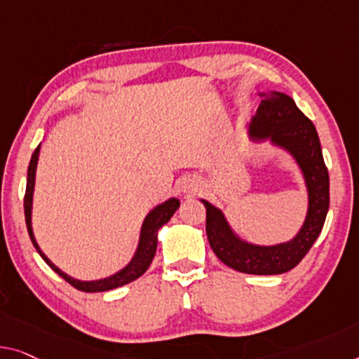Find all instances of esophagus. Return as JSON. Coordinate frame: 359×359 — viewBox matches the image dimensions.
Instances as JSON below:
<instances>
[{
  "mask_svg": "<svg viewBox=\"0 0 359 359\" xmlns=\"http://www.w3.org/2000/svg\"><path fill=\"white\" fill-rule=\"evenodd\" d=\"M191 187H194V184H189V185H185V187H184V191H187V190H189V189H191Z\"/></svg>",
  "mask_w": 359,
  "mask_h": 359,
  "instance_id": "esophagus-1",
  "label": "esophagus"
}]
</instances>
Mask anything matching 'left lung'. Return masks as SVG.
<instances>
[{"label": "left lung", "mask_w": 359, "mask_h": 359, "mask_svg": "<svg viewBox=\"0 0 359 359\" xmlns=\"http://www.w3.org/2000/svg\"><path fill=\"white\" fill-rule=\"evenodd\" d=\"M256 114L248 124L253 142H269L295 159L308 191V211L302 229L292 240L276 245H256L233 232L224 212L210 201L206 208V235L214 255L238 272L255 276L283 274L304 258L323 231L329 211V172L324 164L316 127L280 92L259 93Z\"/></svg>", "instance_id": "obj_1"}]
</instances>
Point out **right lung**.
I'll return each instance as SVG.
<instances>
[{
	"instance_id": "1",
	"label": "right lung",
	"mask_w": 359,
	"mask_h": 359,
	"mask_svg": "<svg viewBox=\"0 0 359 359\" xmlns=\"http://www.w3.org/2000/svg\"><path fill=\"white\" fill-rule=\"evenodd\" d=\"M40 145L36 147V149L32 154L30 164H29V170H27V189H25V198H24V211H25V224H27V231H29L30 240L34 243L35 250L39 251V255L45 259V263L51 267L56 274H60L64 280L71 283L72 287H76L80 292H88V293H96V292H108L112 290V288L122 287L126 283H130L138 277L143 276L147 272V269L151 264V261L156 255V247H158V232L164 224H168L170 221V217L174 216V212L177 211V208L180 206V201L177 198H169L161 205L154 206L151 211L147 214L145 221L142 224L140 229V238H138V245L135 253H133L132 259L128 261V264L126 267H122L121 271L114 272V274L109 277H104V279H98V280H79L74 279V277L67 276L66 272L61 271L56 264H53L48 256L43 253L41 248L36 243L35 235H34V229H32V203H34V189H35V172H36V164H39V156H40Z\"/></svg>"
}]
</instances>
